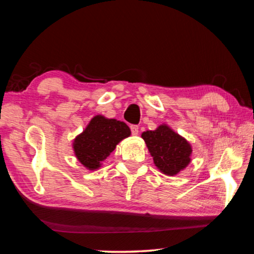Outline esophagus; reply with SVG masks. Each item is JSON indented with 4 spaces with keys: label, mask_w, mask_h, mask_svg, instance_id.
<instances>
[{
    "label": "esophagus",
    "mask_w": 254,
    "mask_h": 254,
    "mask_svg": "<svg viewBox=\"0 0 254 254\" xmlns=\"http://www.w3.org/2000/svg\"><path fill=\"white\" fill-rule=\"evenodd\" d=\"M130 128H131L132 135H137V134H139V127H137V126H131Z\"/></svg>",
    "instance_id": "1"
}]
</instances>
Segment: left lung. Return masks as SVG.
Listing matches in <instances>:
<instances>
[{
  "instance_id": "1",
  "label": "left lung",
  "mask_w": 254,
  "mask_h": 254,
  "mask_svg": "<svg viewBox=\"0 0 254 254\" xmlns=\"http://www.w3.org/2000/svg\"><path fill=\"white\" fill-rule=\"evenodd\" d=\"M142 139L153 157L154 165L165 175L178 174L190 162V144L167 126L143 132Z\"/></svg>"
}]
</instances>
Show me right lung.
Masks as SVG:
<instances>
[{
	"mask_svg": "<svg viewBox=\"0 0 254 254\" xmlns=\"http://www.w3.org/2000/svg\"><path fill=\"white\" fill-rule=\"evenodd\" d=\"M130 134V127L124 122L97 115L75 139V154L86 168L97 169L120 141Z\"/></svg>",
	"mask_w": 254,
	"mask_h": 254,
	"instance_id": "obj_1",
	"label": "right lung"
}]
</instances>
